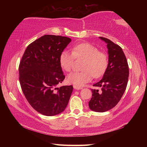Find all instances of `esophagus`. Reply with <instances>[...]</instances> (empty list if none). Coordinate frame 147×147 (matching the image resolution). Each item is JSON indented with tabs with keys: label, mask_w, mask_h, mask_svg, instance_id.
<instances>
[{
	"label": "esophagus",
	"mask_w": 147,
	"mask_h": 147,
	"mask_svg": "<svg viewBox=\"0 0 147 147\" xmlns=\"http://www.w3.org/2000/svg\"><path fill=\"white\" fill-rule=\"evenodd\" d=\"M73 88H74V89H77V90H79V89H82V87H78V86H76V85H74V86H73Z\"/></svg>",
	"instance_id": "obj_1"
}]
</instances>
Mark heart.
I'll use <instances>...</instances> for the list:
<instances>
[{
	"instance_id": "b5f03b06",
	"label": "heart",
	"mask_w": 147,
	"mask_h": 147,
	"mask_svg": "<svg viewBox=\"0 0 147 147\" xmlns=\"http://www.w3.org/2000/svg\"><path fill=\"white\" fill-rule=\"evenodd\" d=\"M84 59L82 71L73 72L67 76V82L78 87L90 82L93 78L102 77L109 66V58L105 52L99 51L96 46L88 43L74 45L72 51L65 49L61 52L59 63L66 71H70L75 59Z\"/></svg>"
}]
</instances>
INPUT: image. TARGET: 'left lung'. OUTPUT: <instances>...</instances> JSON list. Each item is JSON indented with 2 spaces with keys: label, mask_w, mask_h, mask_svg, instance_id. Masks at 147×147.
<instances>
[{
  "label": "left lung",
  "mask_w": 147,
  "mask_h": 147,
  "mask_svg": "<svg viewBox=\"0 0 147 147\" xmlns=\"http://www.w3.org/2000/svg\"><path fill=\"white\" fill-rule=\"evenodd\" d=\"M107 45L109 66L102 79L94 84L101 90L92 89L89 109L95 112L109 111L120 101L126 90L129 78L127 61L121 48L107 38L99 37Z\"/></svg>",
  "instance_id": "1"
}]
</instances>
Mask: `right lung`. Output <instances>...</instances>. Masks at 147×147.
I'll use <instances>...</instances> for the list:
<instances>
[{"label":"right lung","instance_id":"add662e5","mask_svg":"<svg viewBox=\"0 0 147 147\" xmlns=\"http://www.w3.org/2000/svg\"><path fill=\"white\" fill-rule=\"evenodd\" d=\"M67 37L44 35L30 43L19 65V80L26 98L39 113L52 116L64 111L73 90L72 85H57L65 76L59 63L61 52L70 43Z\"/></svg>","mask_w":147,"mask_h":147}]
</instances>
